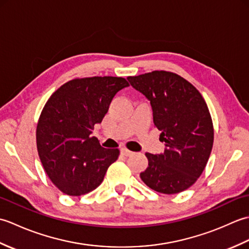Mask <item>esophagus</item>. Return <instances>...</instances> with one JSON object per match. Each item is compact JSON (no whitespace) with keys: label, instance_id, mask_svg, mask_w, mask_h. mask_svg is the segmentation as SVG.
Masks as SVG:
<instances>
[{"label":"esophagus","instance_id":"1","mask_svg":"<svg viewBox=\"0 0 249 249\" xmlns=\"http://www.w3.org/2000/svg\"><path fill=\"white\" fill-rule=\"evenodd\" d=\"M121 154L123 155V156H125V157H128V156H131L134 154L133 152H130L129 150H127V149H121Z\"/></svg>","mask_w":249,"mask_h":249}]
</instances>
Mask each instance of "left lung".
<instances>
[{
	"label": "left lung",
	"instance_id": "left-lung-1",
	"mask_svg": "<svg viewBox=\"0 0 249 249\" xmlns=\"http://www.w3.org/2000/svg\"><path fill=\"white\" fill-rule=\"evenodd\" d=\"M127 79L150 100L153 122L166 146L160 154L145 153L149 166L140 178L155 192L181 193L197 181L212 151L208 106L198 89L177 73L155 71Z\"/></svg>",
	"mask_w": 249,
	"mask_h": 249
}]
</instances>
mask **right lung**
<instances>
[{"instance_id": "right-lung-1", "label": "right lung", "mask_w": 249, "mask_h": 249, "mask_svg": "<svg viewBox=\"0 0 249 249\" xmlns=\"http://www.w3.org/2000/svg\"><path fill=\"white\" fill-rule=\"evenodd\" d=\"M129 87L121 77L73 79L51 95L36 129L37 151L49 178L68 196H81L102 184L118 149H105L92 137L111 100Z\"/></svg>"}]
</instances>
